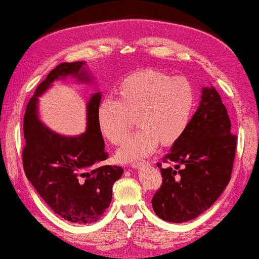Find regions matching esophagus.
<instances>
[{
  "label": "esophagus",
  "mask_w": 259,
  "mask_h": 259,
  "mask_svg": "<svg viewBox=\"0 0 259 259\" xmlns=\"http://www.w3.org/2000/svg\"><path fill=\"white\" fill-rule=\"evenodd\" d=\"M144 163H145V162H134V163H132V165H131V166L136 167V169H137V167H140L142 165H144Z\"/></svg>",
  "instance_id": "1"
}]
</instances>
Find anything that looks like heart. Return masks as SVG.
Here are the masks:
<instances>
[{
	"mask_svg": "<svg viewBox=\"0 0 259 259\" xmlns=\"http://www.w3.org/2000/svg\"><path fill=\"white\" fill-rule=\"evenodd\" d=\"M196 103L195 88L184 77L145 69L125 77L115 89V101L97 107L100 132L113 145H121L134 127L140 130L117 152L121 162H133L160 145L176 144L189 126Z\"/></svg>",
	"mask_w": 259,
	"mask_h": 259,
	"instance_id": "heart-1",
	"label": "heart"
}]
</instances>
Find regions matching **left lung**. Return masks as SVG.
I'll list each match as a JSON object with an SVG mask.
<instances>
[{
    "label": "left lung",
    "mask_w": 259,
    "mask_h": 259,
    "mask_svg": "<svg viewBox=\"0 0 259 259\" xmlns=\"http://www.w3.org/2000/svg\"><path fill=\"white\" fill-rule=\"evenodd\" d=\"M236 150L237 136L231 133L221 96L214 88H203L186 133L163 158L175 167L157 163L163 182L152 197L154 213L176 224L202 214L230 182Z\"/></svg>",
    "instance_id": "1"
}]
</instances>
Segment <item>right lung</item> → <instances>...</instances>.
I'll return each instance as SVG.
<instances>
[{
    "mask_svg": "<svg viewBox=\"0 0 259 259\" xmlns=\"http://www.w3.org/2000/svg\"><path fill=\"white\" fill-rule=\"evenodd\" d=\"M84 62L60 63L36 87L23 116L25 146L22 164L26 177L51 209L65 220L92 224L102 217L112 201L113 184L123 169L100 163L108 158L97 126L96 110L101 94L87 106V131L77 137L59 136L40 122L38 97L59 77L71 75L90 80Z\"/></svg>",
    "mask_w": 259,
    "mask_h": 259,
    "instance_id": "obj_1",
    "label": "right lung"
}]
</instances>
